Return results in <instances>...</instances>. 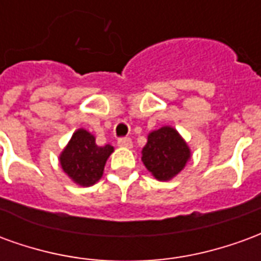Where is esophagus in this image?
<instances>
[{
  "instance_id": "34e87169",
  "label": "esophagus",
  "mask_w": 261,
  "mask_h": 261,
  "mask_svg": "<svg viewBox=\"0 0 261 261\" xmlns=\"http://www.w3.org/2000/svg\"><path fill=\"white\" fill-rule=\"evenodd\" d=\"M117 144H119V147H124V148L133 147V141H131V138H127V137L119 138V140H117Z\"/></svg>"
}]
</instances>
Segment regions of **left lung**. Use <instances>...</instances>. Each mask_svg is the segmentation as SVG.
Here are the masks:
<instances>
[{"mask_svg":"<svg viewBox=\"0 0 261 261\" xmlns=\"http://www.w3.org/2000/svg\"><path fill=\"white\" fill-rule=\"evenodd\" d=\"M141 159L155 179L166 181L186 166L190 159V148L175 128L165 125L149 133Z\"/></svg>","mask_w":261,"mask_h":261,"instance_id":"obj_1","label":"left lung"}]
</instances>
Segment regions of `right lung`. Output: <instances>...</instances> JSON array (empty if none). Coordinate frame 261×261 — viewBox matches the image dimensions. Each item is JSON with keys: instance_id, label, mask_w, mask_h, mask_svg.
<instances>
[{"instance_id": "right-lung-1", "label": "right lung", "mask_w": 261, "mask_h": 261, "mask_svg": "<svg viewBox=\"0 0 261 261\" xmlns=\"http://www.w3.org/2000/svg\"><path fill=\"white\" fill-rule=\"evenodd\" d=\"M113 149L109 144L105 147L96 145L95 137L80 128L60 153V165L76 185L89 187L102 177L106 161Z\"/></svg>"}]
</instances>
